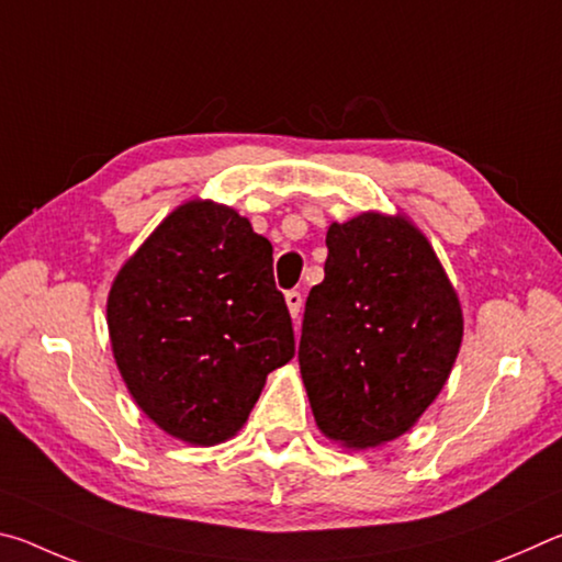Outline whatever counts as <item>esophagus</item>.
I'll list each match as a JSON object with an SVG mask.
<instances>
[{
	"label": "esophagus",
	"mask_w": 562,
	"mask_h": 562,
	"mask_svg": "<svg viewBox=\"0 0 562 562\" xmlns=\"http://www.w3.org/2000/svg\"><path fill=\"white\" fill-rule=\"evenodd\" d=\"M284 302H288V307H290V315L297 319V315H300V310H302V292H297V290H290V292H284Z\"/></svg>",
	"instance_id": "obj_1"
}]
</instances>
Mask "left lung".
Masks as SVG:
<instances>
[{"mask_svg": "<svg viewBox=\"0 0 562 562\" xmlns=\"http://www.w3.org/2000/svg\"><path fill=\"white\" fill-rule=\"evenodd\" d=\"M327 250L304 304L300 372L322 434L367 449L412 429L439 396L461 347V304L402 215L331 223Z\"/></svg>", "mask_w": 562, "mask_h": 562, "instance_id": "8db88e82", "label": "left lung"}]
</instances>
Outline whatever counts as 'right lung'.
I'll list each match as a JSON object with an SVG mask.
<instances>
[{
	"mask_svg": "<svg viewBox=\"0 0 562 562\" xmlns=\"http://www.w3.org/2000/svg\"><path fill=\"white\" fill-rule=\"evenodd\" d=\"M109 331L131 396L166 434L213 446L247 422L294 357L272 245L233 207L190 201L123 265Z\"/></svg>",
	"mask_w": 562,
	"mask_h": 562,
	"instance_id": "obj_1",
	"label": "right lung"
}]
</instances>
